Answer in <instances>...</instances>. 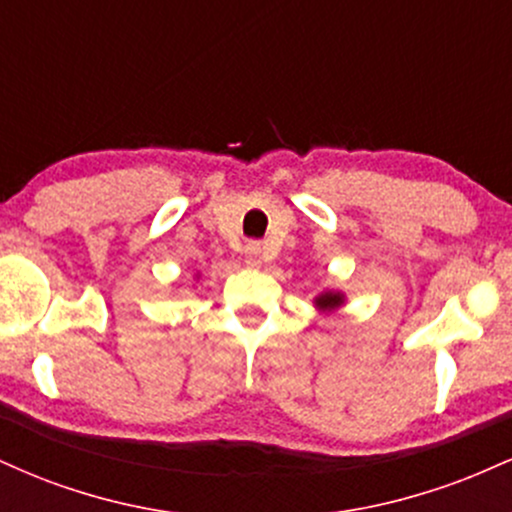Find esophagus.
I'll return each instance as SVG.
<instances>
[{
  "label": "esophagus",
  "mask_w": 512,
  "mask_h": 512,
  "mask_svg": "<svg viewBox=\"0 0 512 512\" xmlns=\"http://www.w3.org/2000/svg\"><path fill=\"white\" fill-rule=\"evenodd\" d=\"M245 262H248L250 267H260L262 264V245L260 243L245 245Z\"/></svg>",
  "instance_id": "1"
}]
</instances>
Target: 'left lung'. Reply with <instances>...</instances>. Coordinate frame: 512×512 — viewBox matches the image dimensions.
<instances>
[{"instance_id": "8db88e82", "label": "left lung", "mask_w": 512, "mask_h": 512, "mask_svg": "<svg viewBox=\"0 0 512 512\" xmlns=\"http://www.w3.org/2000/svg\"><path fill=\"white\" fill-rule=\"evenodd\" d=\"M313 305L320 315H334L346 305V293L337 289H325L313 298Z\"/></svg>"}]
</instances>
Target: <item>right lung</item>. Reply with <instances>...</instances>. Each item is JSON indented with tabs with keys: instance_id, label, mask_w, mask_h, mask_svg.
Returning <instances> with one entry per match:
<instances>
[{
	"instance_id": "right-lung-1",
	"label": "right lung",
	"mask_w": 512,
	"mask_h": 512,
	"mask_svg": "<svg viewBox=\"0 0 512 512\" xmlns=\"http://www.w3.org/2000/svg\"><path fill=\"white\" fill-rule=\"evenodd\" d=\"M195 281H199V274H195Z\"/></svg>"
}]
</instances>
